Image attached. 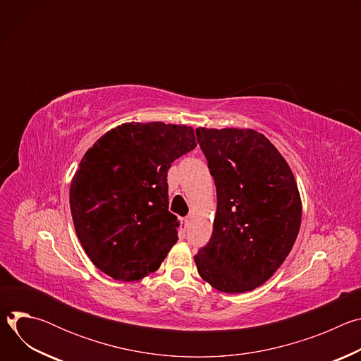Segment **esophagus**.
I'll return each mask as SVG.
<instances>
[{
    "label": "esophagus",
    "instance_id": "34e87169",
    "mask_svg": "<svg viewBox=\"0 0 361 361\" xmlns=\"http://www.w3.org/2000/svg\"><path fill=\"white\" fill-rule=\"evenodd\" d=\"M181 224L184 226V228H187V226H188V217H183V219H181Z\"/></svg>",
    "mask_w": 361,
    "mask_h": 361
}]
</instances>
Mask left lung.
I'll use <instances>...</instances> for the list:
<instances>
[{
  "mask_svg": "<svg viewBox=\"0 0 361 361\" xmlns=\"http://www.w3.org/2000/svg\"><path fill=\"white\" fill-rule=\"evenodd\" d=\"M195 134L217 190L212 238L194 255L198 274L219 291H251L277 271L297 238L295 178L254 130L200 127Z\"/></svg>",
  "mask_w": 361,
  "mask_h": 361,
  "instance_id": "1",
  "label": "left lung"
}]
</instances>
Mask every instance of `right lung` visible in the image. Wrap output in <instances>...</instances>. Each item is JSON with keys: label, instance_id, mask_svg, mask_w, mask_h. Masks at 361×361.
Segmentation results:
<instances>
[{"label": "right lung", "instance_id": "1", "mask_svg": "<svg viewBox=\"0 0 361 361\" xmlns=\"http://www.w3.org/2000/svg\"><path fill=\"white\" fill-rule=\"evenodd\" d=\"M195 145L187 126L127 123L84 154L70 207L78 240L98 270L121 281L159 270L178 240L167 173Z\"/></svg>", "mask_w": 361, "mask_h": 361}]
</instances>
